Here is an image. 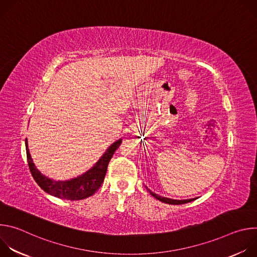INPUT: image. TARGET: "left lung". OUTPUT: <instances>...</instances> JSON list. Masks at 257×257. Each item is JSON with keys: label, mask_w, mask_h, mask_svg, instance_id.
<instances>
[{"label": "left lung", "mask_w": 257, "mask_h": 257, "mask_svg": "<svg viewBox=\"0 0 257 257\" xmlns=\"http://www.w3.org/2000/svg\"><path fill=\"white\" fill-rule=\"evenodd\" d=\"M146 189L149 190V192H150L154 197H156V198H157V199H159L160 201L165 202V203H168V204H183V203H188V202H191V201H193L194 199H196V198H192V199H185V200L171 199V198H167V197H163V196H161V195H158V194L154 193L153 191H151L149 188H146Z\"/></svg>", "instance_id": "8db88e82"}]
</instances>
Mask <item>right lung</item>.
<instances>
[{
    "label": "right lung",
    "instance_id": "right-lung-1",
    "mask_svg": "<svg viewBox=\"0 0 257 257\" xmlns=\"http://www.w3.org/2000/svg\"><path fill=\"white\" fill-rule=\"evenodd\" d=\"M122 139H119L116 142H114L105 151V153L101 156L97 163L87 172H85L81 176H78L77 178L70 179L67 181H55L42 174L33 164V161L28 150L27 138L25 139V146L27 162L31 175L35 182L38 183L39 186L44 191L55 197L63 199L80 200L91 196L101 186L106 173L107 165L109 161H111L112 157L114 156L116 150L119 148Z\"/></svg>",
    "mask_w": 257,
    "mask_h": 257
}]
</instances>
